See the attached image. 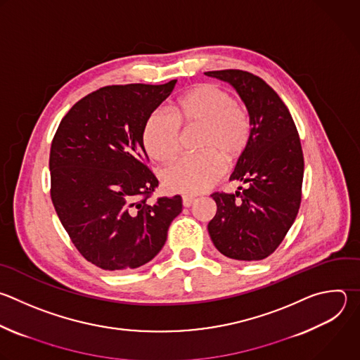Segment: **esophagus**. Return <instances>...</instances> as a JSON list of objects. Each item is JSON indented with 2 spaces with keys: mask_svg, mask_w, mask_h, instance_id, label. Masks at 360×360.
I'll return each instance as SVG.
<instances>
[{
  "mask_svg": "<svg viewBox=\"0 0 360 360\" xmlns=\"http://www.w3.org/2000/svg\"><path fill=\"white\" fill-rule=\"evenodd\" d=\"M195 200V196H191V195H184L182 196V203L185 207H189Z\"/></svg>",
  "mask_w": 360,
  "mask_h": 360,
  "instance_id": "obj_1",
  "label": "esophagus"
}]
</instances>
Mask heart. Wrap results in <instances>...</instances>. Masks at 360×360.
<instances>
[{"label": "heart", "mask_w": 360, "mask_h": 360, "mask_svg": "<svg viewBox=\"0 0 360 360\" xmlns=\"http://www.w3.org/2000/svg\"><path fill=\"white\" fill-rule=\"evenodd\" d=\"M168 114L154 112L143 131V144L157 162L169 164L181 148V130L200 127L198 150L162 172L167 189L179 193H200L212 188L223 172L221 160L234 162L249 146L252 120L248 110L233 96L212 83H202L168 108Z\"/></svg>", "instance_id": "heart-1"}]
</instances>
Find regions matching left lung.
I'll return each instance as SVG.
<instances>
[{
	"label": "left lung",
	"mask_w": 360,
	"mask_h": 360,
	"mask_svg": "<svg viewBox=\"0 0 360 360\" xmlns=\"http://www.w3.org/2000/svg\"><path fill=\"white\" fill-rule=\"evenodd\" d=\"M205 75L229 83L252 120L249 146L230 175V181L248 186L210 195L217 210L207 231L223 256L263 260L280 246L300 209L304 178L300 137L287 105L259 76L236 69Z\"/></svg>",
	"instance_id": "left-lung-1"
}]
</instances>
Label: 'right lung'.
<instances>
[{"mask_svg":"<svg viewBox=\"0 0 360 360\" xmlns=\"http://www.w3.org/2000/svg\"><path fill=\"white\" fill-rule=\"evenodd\" d=\"M175 84L101 87L69 110L53 137L52 203L80 255L103 270L151 262L182 212L178 195L147 203L158 179L143 144L148 117Z\"/></svg>","mask_w":360,"mask_h":360,"instance_id":"add662e5","label":"right lung"}]
</instances>
